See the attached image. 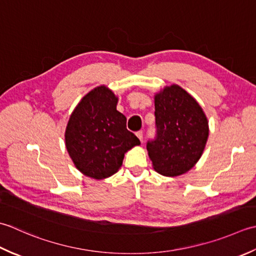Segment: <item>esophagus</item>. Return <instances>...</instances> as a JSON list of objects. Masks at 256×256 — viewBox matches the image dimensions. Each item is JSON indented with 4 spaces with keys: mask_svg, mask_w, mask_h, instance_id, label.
Returning a JSON list of instances; mask_svg holds the SVG:
<instances>
[{
    "mask_svg": "<svg viewBox=\"0 0 256 256\" xmlns=\"http://www.w3.org/2000/svg\"><path fill=\"white\" fill-rule=\"evenodd\" d=\"M136 134H137V137L139 138L140 142H142V140H144V132H142V130H140V132H136Z\"/></svg>",
    "mask_w": 256,
    "mask_h": 256,
    "instance_id": "34e87169",
    "label": "esophagus"
}]
</instances>
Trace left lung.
<instances>
[{"label":"left lung","mask_w":256,"mask_h":256,"mask_svg":"<svg viewBox=\"0 0 256 256\" xmlns=\"http://www.w3.org/2000/svg\"><path fill=\"white\" fill-rule=\"evenodd\" d=\"M156 134L147 142L154 170L166 176L186 174L204 150L208 119L199 104L176 85L154 97Z\"/></svg>","instance_id":"obj_1"}]
</instances>
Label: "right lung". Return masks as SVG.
<instances>
[{
	"instance_id": "obj_1",
	"label": "right lung",
	"mask_w": 256,
	"mask_h": 256,
	"mask_svg": "<svg viewBox=\"0 0 256 256\" xmlns=\"http://www.w3.org/2000/svg\"><path fill=\"white\" fill-rule=\"evenodd\" d=\"M116 106L114 92L97 87L82 99L67 124V151L76 168L94 179L112 176L122 164L124 152L140 144Z\"/></svg>"
}]
</instances>
